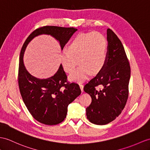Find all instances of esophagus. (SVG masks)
<instances>
[{"mask_svg": "<svg viewBox=\"0 0 150 150\" xmlns=\"http://www.w3.org/2000/svg\"><path fill=\"white\" fill-rule=\"evenodd\" d=\"M79 87H80V88H81V92H83V84L80 83V84H79Z\"/></svg>", "mask_w": 150, "mask_h": 150, "instance_id": "1", "label": "esophagus"}]
</instances>
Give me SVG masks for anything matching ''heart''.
Segmentation results:
<instances>
[{
  "instance_id": "heart-1",
  "label": "heart",
  "mask_w": 150,
  "mask_h": 150,
  "mask_svg": "<svg viewBox=\"0 0 150 150\" xmlns=\"http://www.w3.org/2000/svg\"><path fill=\"white\" fill-rule=\"evenodd\" d=\"M108 44L104 36L98 32L79 33L73 39L67 50L61 54L62 67L66 72H71L78 60L79 66L69 75L71 81L81 83L91 73H99L107 62Z\"/></svg>"
}]
</instances>
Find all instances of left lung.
<instances>
[{"label":"left lung","instance_id":"obj_1","mask_svg":"<svg viewBox=\"0 0 150 150\" xmlns=\"http://www.w3.org/2000/svg\"><path fill=\"white\" fill-rule=\"evenodd\" d=\"M108 55L106 64L84 87L92 97L86 109V117L96 125L115 120L125 108L129 96L130 67L122 42L111 29L107 30ZM98 86L100 90L96 89Z\"/></svg>","mask_w":150,"mask_h":150}]
</instances>
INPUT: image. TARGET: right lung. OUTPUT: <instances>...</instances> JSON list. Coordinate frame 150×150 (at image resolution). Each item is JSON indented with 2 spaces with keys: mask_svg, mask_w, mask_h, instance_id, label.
<instances>
[{
  "mask_svg": "<svg viewBox=\"0 0 150 150\" xmlns=\"http://www.w3.org/2000/svg\"><path fill=\"white\" fill-rule=\"evenodd\" d=\"M78 29L74 27L45 26L36 29L25 41L20 55L18 85L21 97L32 116L39 122L47 125H57L66 118L67 107L81 93L78 84L67 82V75L60 64L52 77L39 79L28 72L23 62L25 49L38 35H50L59 42L62 50Z\"/></svg>",
  "mask_w": 150,
  "mask_h": 150,
  "instance_id": "add662e5",
  "label": "right lung"
}]
</instances>
